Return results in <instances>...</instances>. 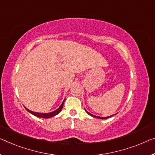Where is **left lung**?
Here are the masks:
<instances>
[{
  "instance_id": "left-lung-1",
  "label": "left lung",
  "mask_w": 155,
  "mask_h": 155,
  "mask_svg": "<svg viewBox=\"0 0 155 155\" xmlns=\"http://www.w3.org/2000/svg\"><path fill=\"white\" fill-rule=\"evenodd\" d=\"M85 111H86V113L88 115H91V116H92V117H97V118H100V119H107V118H108V117H112L113 115H110V116H108V117H99V116H96V115H92V114H90V113H88L87 111L86 110H85Z\"/></svg>"
}]
</instances>
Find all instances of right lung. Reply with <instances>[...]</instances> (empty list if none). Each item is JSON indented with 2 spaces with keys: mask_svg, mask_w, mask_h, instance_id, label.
Segmentation results:
<instances>
[{
  "mask_svg": "<svg viewBox=\"0 0 155 155\" xmlns=\"http://www.w3.org/2000/svg\"><path fill=\"white\" fill-rule=\"evenodd\" d=\"M64 101H63V103H62V104L61 105V107H60L58 109H56L53 112H51V113H47V114H44V113H37V112H33L32 111V110L28 109L27 108L25 107V108L27 110V111H28L29 113H31V114H33L34 115H35L37 117H41V118H49V117H54L55 115H56L59 114L60 112L62 110V108L63 107V104H64Z\"/></svg>",
  "mask_w": 155,
  "mask_h": 155,
  "instance_id": "add662e5",
  "label": "right lung"
}]
</instances>
